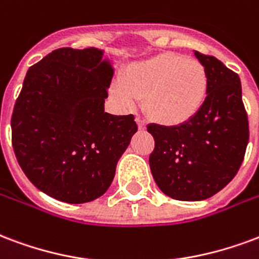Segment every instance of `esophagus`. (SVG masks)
I'll return each mask as SVG.
<instances>
[{
	"label": "esophagus",
	"mask_w": 259,
	"mask_h": 259,
	"mask_svg": "<svg viewBox=\"0 0 259 259\" xmlns=\"http://www.w3.org/2000/svg\"><path fill=\"white\" fill-rule=\"evenodd\" d=\"M136 123L139 126L140 130H145V122L140 116H136Z\"/></svg>",
	"instance_id": "obj_1"
}]
</instances>
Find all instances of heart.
<instances>
[{"instance_id":"1","label":"heart","mask_w":259,"mask_h":259,"mask_svg":"<svg viewBox=\"0 0 259 259\" xmlns=\"http://www.w3.org/2000/svg\"><path fill=\"white\" fill-rule=\"evenodd\" d=\"M208 88L210 76L202 61L167 52L129 64L122 81H115L111 91L126 108L143 99V110L149 119L176 127L198 116Z\"/></svg>"}]
</instances>
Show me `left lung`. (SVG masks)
<instances>
[{
	"label": "left lung",
	"mask_w": 259,
	"mask_h": 259,
	"mask_svg": "<svg viewBox=\"0 0 259 259\" xmlns=\"http://www.w3.org/2000/svg\"><path fill=\"white\" fill-rule=\"evenodd\" d=\"M210 76L204 107L189 123L148 124L155 140L149 167L160 191L177 200H204L231 183L248 144V119L236 72L195 51Z\"/></svg>",
	"instance_id": "left-lung-1"
}]
</instances>
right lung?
<instances>
[{
    "mask_svg": "<svg viewBox=\"0 0 259 259\" xmlns=\"http://www.w3.org/2000/svg\"><path fill=\"white\" fill-rule=\"evenodd\" d=\"M114 75L96 48H60L28 68L13 108L12 145L39 191L66 203L104 195L137 132L133 115L104 112Z\"/></svg>",
    "mask_w": 259,
    "mask_h": 259,
    "instance_id": "1",
    "label": "right lung"
}]
</instances>
